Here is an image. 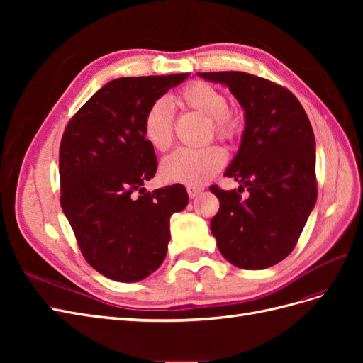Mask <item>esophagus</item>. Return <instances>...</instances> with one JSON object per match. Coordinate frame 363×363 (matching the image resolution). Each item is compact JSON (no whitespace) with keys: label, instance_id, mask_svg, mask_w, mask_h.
<instances>
[{"label":"esophagus","instance_id":"esophagus-1","mask_svg":"<svg viewBox=\"0 0 363 363\" xmlns=\"http://www.w3.org/2000/svg\"><path fill=\"white\" fill-rule=\"evenodd\" d=\"M186 189H188V195L191 196V199H195V196L203 191V188H199V186H188Z\"/></svg>","mask_w":363,"mask_h":363}]
</instances>
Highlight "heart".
I'll use <instances>...</instances> for the list:
<instances>
[{
  "label": "heart",
  "mask_w": 363,
  "mask_h": 363,
  "mask_svg": "<svg viewBox=\"0 0 363 363\" xmlns=\"http://www.w3.org/2000/svg\"><path fill=\"white\" fill-rule=\"evenodd\" d=\"M177 103L208 116L211 133L218 139L232 142L242 128V116L236 108L227 106L225 94L206 82H191L175 95ZM142 135L155 151H167L174 139V115L164 100L152 101L142 118ZM225 151L218 145L204 148H179L164 157L160 167L162 177L167 182L200 186L211 180L224 167Z\"/></svg>",
  "instance_id": "obj_1"
}]
</instances>
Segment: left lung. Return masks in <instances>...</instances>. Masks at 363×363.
Instances as JSON below:
<instances>
[{"label": "left lung", "instance_id": "obj_1", "mask_svg": "<svg viewBox=\"0 0 363 363\" xmlns=\"http://www.w3.org/2000/svg\"><path fill=\"white\" fill-rule=\"evenodd\" d=\"M199 75L227 84L245 111L242 142L225 171L240 186H211L219 200L212 235L233 265L269 268L291 255L316 201L311 121L296 96L271 80L238 71ZM244 189L247 199L240 195Z\"/></svg>", "mask_w": 363, "mask_h": 363}]
</instances>
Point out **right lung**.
<instances>
[{"label": "right lung", "instance_id": "obj_1", "mask_svg": "<svg viewBox=\"0 0 363 363\" xmlns=\"http://www.w3.org/2000/svg\"><path fill=\"white\" fill-rule=\"evenodd\" d=\"M188 75L108 82L65 127L60 206L83 257L107 279L133 283L155 272L168 251L169 218L188 204L179 183L144 189L157 159L142 135L148 106Z\"/></svg>", "mask_w": 363, "mask_h": 363}]
</instances>
